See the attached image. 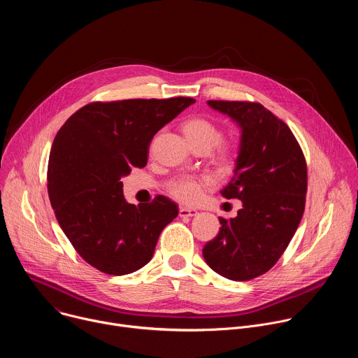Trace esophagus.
<instances>
[{
	"label": "esophagus",
	"instance_id": "34e87169",
	"mask_svg": "<svg viewBox=\"0 0 358 358\" xmlns=\"http://www.w3.org/2000/svg\"><path fill=\"white\" fill-rule=\"evenodd\" d=\"M178 214H180V217H195L198 214V211L195 208H189V207H180Z\"/></svg>",
	"mask_w": 358,
	"mask_h": 358
}]
</instances>
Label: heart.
<instances>
[{
    "label": "heart",
    "instance_id": "b5f03b06",
    "mask_svg": "<svg viewBox=\"0 0 358 358\" xmlns=\"http://www.w3.org/2000/svg\"><path fill=\"white\" fill-rule=\"evenodd\" d=\"M181 131L194 150L210 151L217 163L227 164L232 159L235 145L231 140L221 138V129L214 120L202 116L189 117L181 123ZM207 184L208 180L202 177H180L170 184V191L184 202H194Z\"/></svg>",
    "mask_w": 358,
    "mask_h": 358
}]
</instances>
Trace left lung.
Here are the masks:
<instances>
[{
  "label": "left lung",
  "mask_w": 358,
  "mask_h": 358,
  "mask_svg": "<svg viewBox=\"0 0 358 358\" xmlns=\"http://www.w3.org/2000/svg\"><path fill=\"white\" fill-rule=\"evenodd\" d=\"M207 103L241 129L235 176L221 194L241 199L242 208L235 218H220L222 227L202 255L221 276L250 280L266 273L293 238L304 211L308 167L292 130L261 103Z\"/></svg>",
  "instance_id": "8db88e82"
}]
</instances>
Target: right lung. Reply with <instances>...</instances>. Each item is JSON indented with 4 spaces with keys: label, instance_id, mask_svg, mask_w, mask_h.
Instances as JSON below:
<instances>
[{
    "label": "right lung",
    "instance_id": "right-lung-1",
    "mask_svg": "<svg viewBox=\"0 0 358 358\" xmlns=\"http://www.w3.org/2000/svg\"><path fill=\"white\" fill-rule=\"evenodd\" d=\"M194 101H94L58 131L48 162L50 206L76 252L97 271L122 276L147 265L162 231L178 215L164 195L129 203L122 178L147 164L152 137Z\"/></svg>",
    "mask_w": 358,
    "mask_h": 358
}]
</instances>
